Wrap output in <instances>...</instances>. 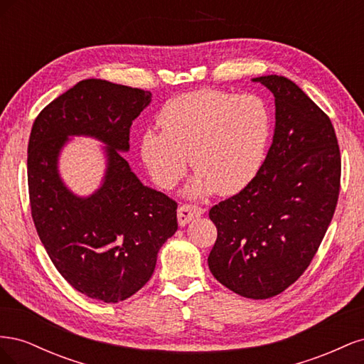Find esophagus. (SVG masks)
Instances as JSON below:
<instances>
[{
	"label": "esophagus",
	"instance_id": "obj_1",
	"mask_svg": "<svg viewBox=\"0 0 364 364\" xmlns=\"http://www.w3.org/2000/svg\"><path fill=\"white\" fill-rule=\"evenodd\" d=\"M203 214V209L197 205H191V203H183L179 206L178 209V220L179 225L185 226L188 225L191 220H194L196 217H200Z\"/></svg>",
	"mask_w": 364,
	"mask_h": 364
}]
</instances>
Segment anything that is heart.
Instances as JSON below:
<instances>
[{
  "label": "heart",
  "instance_id": "heart-1",
  "mask_svg": "<svg viewBox=\"0 0 364 364\" xmlns=\"http://www.w3.org/2000/svg\"><path fill=\"white\" fill-rule=\"evenodd\" d=\"M162 130L146 129L139 139L142 162L161 188L185 174L188 156L196 173L188 196H232L261 171L273 134L270 105L258 94L218 90L173 97L158 115Z\"/></svg>",
  "mask_w": 364,
  "mask_h": 364
}]
</instances>
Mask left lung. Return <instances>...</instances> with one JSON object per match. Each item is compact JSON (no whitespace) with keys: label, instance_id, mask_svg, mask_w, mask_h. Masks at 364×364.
I'll return each instance as SVG.
<instances>
[{"label":"left lung","instance_id":"obj_1","mask_svg":"<svg viewBox=\"0 0 364 364\" xmlns=\"http://www.w3.org/2000/svg\"><path fill=\"white\" fill-rule=\"evenodd\" d=\"M274 95L277 126L261 171L245 190L209 209L217 240L214 278L249 299L289 289L310 266L331 223L341 158L331 119L282 75L253 79Z\"/></svg>","mask_w":364,"mask_h":364}]
</instances>
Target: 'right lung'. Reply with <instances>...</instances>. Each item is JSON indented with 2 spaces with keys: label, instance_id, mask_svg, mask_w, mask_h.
I'll use <instances>...</instances> for the list:
<instances>
[{
  "label": "right lung",
  "instance_id": "add662e5",
  "mask_svg": "<svg viewBox=\"0 0 364 364\" xmlns=\"http://www.w3.org/2000/svg\"><path fill=\"white\" fill-rule=\"evenodd\" d=\"M151 92L100 79L82 80L42 109L31 127L27 181L31 218L51 262L73 289L115 304L144 287L161 246L178 229V203L142 185L119 150ZM68 134L108 148L102 188L87 200L64 188L57 155Z\"/></svg>",
  "mask_w": 364,
  "mask_h": 364
}]
</instances>
